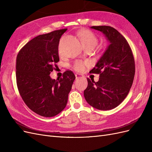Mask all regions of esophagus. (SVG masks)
Listing matches in <instances>:
<instances>
[{
    "label": "esophagus",
    "mask_w": 152,
    "mask_h": 152,
    "mask_svg": "<svg viewBox=\"0 0 152 152\" xmlns=\"http://www.w3.org/2000/svg\"><path fill=\"white\" fill-rule=\"evenodd\" d=\"M75 77H76V79H81V78H83L84 76L81 74H79V73H76Z\"/></svg>",
    "instance_id": "1"
}]
</instances>
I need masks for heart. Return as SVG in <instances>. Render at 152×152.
Returning a JSON list of instances; mask_svg holds the SVG:
<instances>
[{
	"label": "heart",
	"mask_w": 152,
	"mask_h": 152,
	"mask_svg": "<svg viewBox=\"0 0 152 152\" xmlns=\"http://www.w3.org/2000/svg\"><path fill=\"white\" fill-rule=\"evenodd\" d=\"M79 37L82 46L84 48H94L98 44V38L89 30H81L79 32ZM73 66L77 71H82L85 68V63L83 61L78 60L74 63Z\"/></svg>",
	"instance_id": "heart-1"
}]
</instances>
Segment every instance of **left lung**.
Returning a JSON list of instances; mask_svg holds the SVG:
<instances>
[{"mask_svg": "<svg viewBox=\"0 0 152 152\" xmlns=\"http://www.w3.org/2000/svg\"><path fill=\"white\" fill-rule=\"evenodd\" d=\"M102 31L110 44L91 73L99 74L97 82L87 78L88 85L84 91L86 102L100 110L117 107L126 98L135 74V63L127 41L109 26H93Z\"/></svg>", "mask_w": 152, "mask_h": 152, "instance_id": "1", "label": "left lung"}]
</instances>
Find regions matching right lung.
Returning a JSON list of instances; mask_svg holds the SVG:
<instances>
[{"instance_id":"obj_1","label":"right lung","mask_w":152,"mask_h":152,"mask_svg":"<svg viewBox=\"0 0 152 152\" xmlns=\"http://www.w3.org/2000/svg\"><path fill=\"white\" fill-rule=\"evenodd\" d=\"M66 30L37 36L23 47L16 58L18 91L27 107L40 116L54 117L63 110L75 79L70 70L56 80L49 75L59 61V39Z\"/></svg>"}]
</instances>
